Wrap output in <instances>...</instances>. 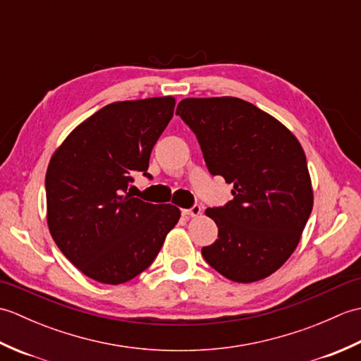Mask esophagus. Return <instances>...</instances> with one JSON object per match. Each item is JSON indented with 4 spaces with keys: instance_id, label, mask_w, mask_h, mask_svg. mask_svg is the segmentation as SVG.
I'll list each match as a JSON object with an SVG mask.
<instances>
[{
    "instance_id": "1",
    "label": "esophagus",
    "mask_w": 361,
    "mask_h": 361,
    "mask_svg": "<svg viewBox=\"0 0 361 361\" xmlns=\"http://www.w3.org/2000/svg\"><path fill=\"white\" fill-rule=\"evenodd\" d=\"M183 216H185L186 219H189V217H198L202 214V206L200 204H194L192 208H189V209H183Z\"/></svg>"
}]
</instances>
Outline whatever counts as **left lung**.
<instances>
[{"instance_id": "left-lung-1", "label": "left lung", "mask_w": 361, "mask_h": 361, "mask_svg": "<svg viewBox=\"0 0 361 361\" xmlns=\"http://www.w3.org/2000/svg\"><path fill=\"white\" fill-rule=\"evenodd\" d=\"M176 114L195 133L211 175L233 185V200L208 208L219 239L202 248L234 282L274 273L301 239L313 206L301 144L278 119L237 97L183 99Z\"/></svg>"}]
</instances>
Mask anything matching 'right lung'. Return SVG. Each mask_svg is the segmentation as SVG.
I'll use <instances>...</instances> for the list:
<instances>
[{
    "instance_id": "right-lung-1",
    "label": "right lung",
    "mask_w": 361,
    "mask_h": 361,
    "mask_svg": "<svg viewBox=\"0 0 361 361\" xmlns=\"http://www.w3.org/2000/svg\"><path fill=\"white\" fill-rule=\"evenodd\" d=\"M173 109L171 96L105 105L49 161V233L91 279L111 286L133 279L155 260L180 219L173 204L145 203L128 192L135 172L150 178V153Z\"/></svg>"
}]
</instances>
